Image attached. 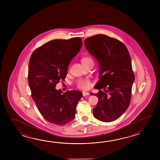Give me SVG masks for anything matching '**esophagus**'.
<instances>
[{"instance_id": "34e87169", "label": "esophagus", "mask_w": 160, "mask_h": 160, "mask_svg": "<svg viewBox=\"0 0 160 160\" xmlns=\"http://www.w3.org/2000/svg\"><path fill=\"white\" fill-rule=\"evenodd\" d=\"M82 94L83 96H86V95H89V92H82Z\"/></svg>"}]
</instances>
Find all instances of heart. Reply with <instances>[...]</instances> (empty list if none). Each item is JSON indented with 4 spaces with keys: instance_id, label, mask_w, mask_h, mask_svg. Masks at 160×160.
<instances>
[{
    "instance_id": "1",
    "label": "heart",
    "mask_w": 160,
    "mask_h": 160,
    "mask_svg": "<svg viewBox=\"0 0 160 160\" xmlns=\"http://www.w3.org/2000/svg\"><path fill=\"white\" fill-rule=\"evenodd\" d=\"M92 61V59L89 57H84L81 59L82 63L83 65ZM77 86L79 88L82 90H88L91 88L92 84L90 81L88 79H80L77 82Z\"/></svg>"
}]
</instances>
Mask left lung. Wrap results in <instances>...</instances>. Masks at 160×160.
<instances>
[{
    "instance_id": "8db88e82",
    "label": "left lung",
    "mask_w": 160,
    "mask_h": 160,
    "mask_svg": "<svg viewBox=\"0 0 160 160\" xmlns=\"http://www.w3.org/2000/svg\"><path fill=\"white\" fill-rule=\"evenodd\" d=\"M84 44L99 66V80L94 86L99 90L95 94L98 102L93 115L102 122L115 121L125 112L130 102L134 75L129 52L121 41L102 34L86 39Z\"/></svg>"
}]
</instances>
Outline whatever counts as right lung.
<instances>
[{
    "label": "right lung",
    "instance_id": "obj_1",
    "mask_svg": "<svg viewBox=\"0 0 160 160\" xmlns=\"http://www.w3.org/2000/svg\"><path fill=\"white\" fill-rule=\"evenodd\" d=\"M82 46L80 38L55 39L38 48L31 56L28 80L34 99L42 116L48 122L63 126L74 119L82 92L57 90L56 85L65 80L68 65Z\"/></svg>",
    "mask_w": 160,
    "mask_h": 160
}]
</instances>
